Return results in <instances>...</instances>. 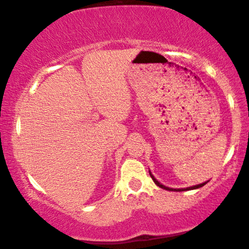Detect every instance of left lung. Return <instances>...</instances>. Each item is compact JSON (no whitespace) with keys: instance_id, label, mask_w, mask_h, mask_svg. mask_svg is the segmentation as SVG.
I'll return each instance as SVG.
<instances>
[{"instance_id":"left-lung-1","label":"left lung","mask_w":249,"mask_h":249,"mask_svg":"<svg viewBox=\"0 0 249 249\" xmlns=\"http://www.w3.org/2000/svg\"><path fill=\"white\" fill-rule=\"evenodd\" d=\"M150 176H151V178H152V180L155 181L156 183V185L157 186H159V187H161V188H163V190H167V191H174V192H183V191H190V190H196V188H199V187H202V186H204V185L208 183V181H205V183H202V184H198V185H195V186H192V187H187V188H169V187H167V186H164V185H162V184H160L158 180L156 179L155 177H153V175L150 173Z\"/></svg>"}]
</instances>
